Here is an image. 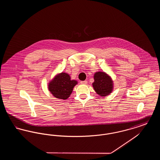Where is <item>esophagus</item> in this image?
I'll return each mask as SVG.
<instances>
[{"mask_svg": "<svg viewBox=\"0 0 160 160\" xmlns=\"http://www.w3.org/2000/svg\"><path fill=\"white\" fill-rule=\"evenodd\" d=\"M80 83L82 84H88V82L87 81H82L80 82Z\"/></svg>", "mask_w": 160, "mask_h": 160, "instance_id": "obj_1", "label": "esophagus"}]
</instances>
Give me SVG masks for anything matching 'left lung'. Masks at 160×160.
Masks as SVG:
<instances>
[{
  "label": "left lung",
  "instance_id": "obj_1",
  "mask_svg": "<svg viewBox=\"0 0 160 160\" xmlns=\"http://www.w3.org/2000/svg\"><path fill=\"white\" fill-rule=\"evenodd\" d=\"M93 88L97 94L106 97L110 94L113 90V82L111 77L103 71L96 72L93 76Z\"/></svg>",
  "mask_w": 160,
  "mask_h": 160
}]
</instances>
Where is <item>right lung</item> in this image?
<instances>
[{
    "instance_id": "right-lung-1",
    "label": "right lung",
    "mask_w": 160,
    "mask_h": 160,
    "mask_svg": "<svg viewBox=\"0 0 160 160\" xmlns=\"http://www.w3.org/2000/svg\"><path fill=\"white\" fill-rule=\"evenodd\" d=\"M77 83L76 80H71L68 74L62 72L55 76L49 82L48 88L55 98L67 99L69 97L74 87Z\"/></svg>"
}]
</instances>
